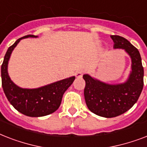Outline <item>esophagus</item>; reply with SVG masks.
I'll return each mask as SVG.
<instances>
[{
  "instance_id": "esophagus-1",
  "label": "esophagus",
  "mask_w": 147,
  "mask_h": 147,
  "mask_svg": "<svg viewBox=\"0 0 147 147\" xmlns=\"http://www.w3.org/2000/svg\"><path fill=\"white\" fill-rule=\"evenodd\" d=\"M83 73H84L83 70H81V69H79V70H77V71H76V76L77 77V78H81V77L82 76Z\"/></svg>"
}]
</instances>
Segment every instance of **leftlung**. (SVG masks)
<instances>
[{"label": "left lung", "instance_id": "1", "mask_svg": "<svg viewBox=\"0 0 147 147\" xmlns=\"http://www.w3.org/2000/svg\"><path fill=\"white\" fill-rule=\"evenodd\" d=\"M114 49H123L132 60L129 78L123 84L108 85L84 75V95L88 109L104 117H114L125 113L137 102L144 88V67L138 49L120 36H111Z\"/></svg>", "mask_w": 147, "mask_h": 147}]
</instances>
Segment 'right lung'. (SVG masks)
<instances>
[{
    "label": "right lung",
    "instance_id": "1",
    "mask_svg": "<svg viewBox=\"0 0 147 147\" xmlns=\"http://www.w3.org/2000/svg\"><path fill=\"white\" fill-rule=\"evenodd\" d=\"M28 37H37V36H24L8 48L1 65V81L3 92L13 107L24 115L37 117L52 114L59 107L63 94L73 83L76 77H70L34 89L21 88L15 85L8 76V61L20 40Z\"/></svg>",
    "mask_w": 147,
    "mask_h": 147
}]
</instances>
